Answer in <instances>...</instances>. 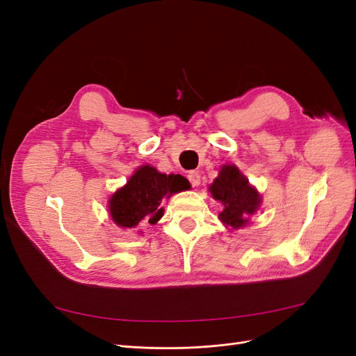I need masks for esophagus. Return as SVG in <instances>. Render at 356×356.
Listing matches in <instances>:
<instances>
[{"label": "esophagus", "instance_id": "obj_1", "mask_svg": "<svg viewBox=\"0 0 356 356\" xmlns=\"http://www.w3.org/2000/svg\"><path fill=\"white\" fill-rule=\"evenodd\" d=\"M187 177H188V181L191 182V186H193V187H197V186L200 184V175L197 174V172L191 170Z\"/></svg>", "mask_w": 356, "mask_h": 356}]
</instances>
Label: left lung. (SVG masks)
I'll return each instance as SVG.
<instances>
[{"mask_svg":"<svg viewBox=\"0 0 356 356\" xmlns=\"http://www.w3.org/2000/svg\"><path fill=\"white\" fill-rule=\"evenodd\" d=\"M209 193L215 200L222 203L224 209L218 218L225 224V227L241 229L250 222L261 204V196L242 172L234 165H224L220 169L218 177L209 186Z\"/></svg>","mask_w":356,"mask_h":356,"instance_id":"1","label":"left lung"}]
</instances>
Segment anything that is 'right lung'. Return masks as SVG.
<instances>
[{
	"label": "right lung",
	"mask_w": 356,
	"mask_h": 356,
	"mask_svg": "<svg viewBox=\"0 0 356 356\" xmlns=\"http://www.w3.org/2000/svg\"><path fill=\"white\" fill-rule=\"evenodd\" d=\"M188 188L190 182L179 174H160L156 168L144 165L111 196L108 211L113 221L123 229H134L141 221L156 224L163 217L161 200Z\"/></svg>",
	"instance_id": "add662e5"
}]
</instances>
